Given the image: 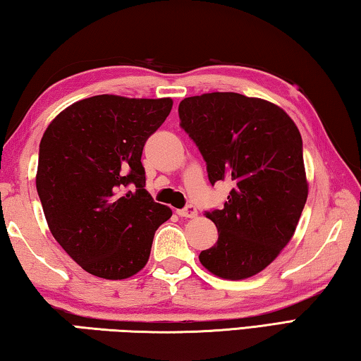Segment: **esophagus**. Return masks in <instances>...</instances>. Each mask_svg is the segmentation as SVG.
<instances>
[{
	"label": "esophagus",
	"mask_w": 361,
	"mask_h": 361,
	"mask_svg": "<svg viewBox=\"0 0 361 361\" xmlns=\"http://www.w3.org/2000/svg\"><path fill=\"white\" fill-rule=\"evenodd\" d=\"M176 213H178L181 218H195V216H197V209H195L194 205L189 204V205L185 207V209H181Z\"/></svg>",
	"instance_id": "esophagus-1"
}]
</instances>
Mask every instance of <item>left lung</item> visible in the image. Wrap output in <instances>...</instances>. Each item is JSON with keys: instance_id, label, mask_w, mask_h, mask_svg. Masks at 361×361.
Instances as JSON below:
<instances>
[{"instance_id": "obj_1", "label": "left lung", "mask_w": 361, "mask_h": 361, "mask_svg": "<svg viewBox=\"0 0 361 361\" xmlns=\"http://www.w3.org/2000/svg\"><path fill=\"white\" fill-rule=\"evenodd\" d=\"M178 116L212 185H232L223 209L207 212L218 240L199 259L221 279L252 277L290 242L307 200L301 133L282 108L235 92L188 97Z\"/></svg>"}]
</instances>
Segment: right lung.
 <instances>
[{
	"mask_svg": "<svg viewBox=\"0 0 361 361\" xmlns=\"http://www.w3.org/2000/svg\"><path fill=\"white\" fill-rule=\"evenodd\" d=\"M172 99L95 95L54 119L39 143L36 189L60 247L92 276L121 280L148 262L172 210L145 189L143 146Z\"/></svg>",
	"mask_w": 361,
	"mask_h": 361,
	"instance_id": "1",
	"label": "right lung"
}]
</instances>
